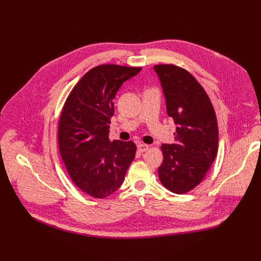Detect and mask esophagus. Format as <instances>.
<instances>
[{"mask_svg":"<svg viewBox=\"0 0 261 261\" xmlns=\"http://www.w3.org/2000/svg\"><path fill=\"white\" fill-rule=\"evenodd\" d=\"M137 150L138 152L140 153H143V152H146L148 150V145L147 144H143V143H140L137 145Z\"/></svg>","mask_w":261,"mask_h":261,"instance_id":"1","label":"esophagus"}]
</instances>
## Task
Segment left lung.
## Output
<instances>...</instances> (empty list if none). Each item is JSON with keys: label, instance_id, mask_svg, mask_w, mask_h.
Returning a JSON list of instances; mask_svg holds the SVG:
<instances>
[{"label": "left lung", "instance_id": "1", "mask_svg": "<svg viewBox=\"0 0 261 261\" xmlns=\"http://www.w3.org/2000/svg\"><path fill=\"white\" fill-rule=\"evenodd\" d=\"M174 142L163 143L158 175L166 189L184 194L205 176L218 152V124L212 102L191 73L174 65H156Z\"/></svg>", "mask_w": 261, "mask_h": 261}]
</instances>
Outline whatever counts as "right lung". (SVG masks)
I'll list each match as a JSON object with an SVG mask.
<instances>
[{
  "label": "right lung",
  "mask_w": 261,
  "mask_h": 261,
  "mask_svg": "<svg viewBox=\"0 0 261 261\" xmlns=\"http://www.w3.org/2000/svg\"><path fill=\"white\" fill-rule=\"evenodd\" d=\"M141 68L100 65L88 71L69 94L59 122L61 157L75 186L95 198L117 191L135 158L133 141L109 140L114 99Z\"/></svg>",
  "instance_id": "right-lung-1"
}]
</instances>
